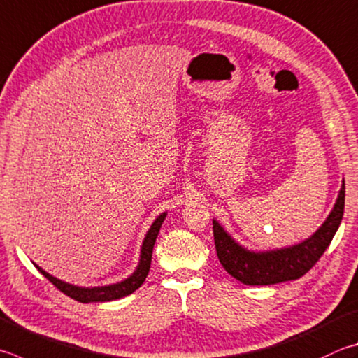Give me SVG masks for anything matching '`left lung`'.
<instances>
[{
    "instance_id": "8db88e82",
    "label": "left lung",
    "mask_w": 358,
    "mask_h": 358,
    "mask_svg": "<svg viewBox=\"0 0 358 358\" xmlns=\"http://www.w3.org/2000/svg\"><path fill=\"white\" fill-rule=\"evenodd\" d=\"M344 213V181L332 213L326 222L307 241L282 250L255 253L243 249L227 235L222 227L213 220L214 244L220 264L244 285L263 287L296 280L313 268L322 257L340 227Z\"/></svg>"
}]
</instances>
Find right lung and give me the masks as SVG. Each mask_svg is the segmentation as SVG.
I'll return each mask as SVG.
<instances>
[{
	"label": "right lung",
	"instance_id": "obj_1",
	"mask_svg": "<svg viewBox=\"0 0 358 358\" xmlns=\"http://www.w3.org/2000/svg\"><path fill=\"white\" fill-rule=\"evenodd\" d=\"M166 213H162L161 216L155 220L153 225L148 230L147 236L144 239V244H142V250H141V262L138 269L134 271V274L131 277H128L127 280H123L120 283L115 285H109V287H100V288H80V287H73V285L64 283L57 278L51 277L47 274L42 268H36L43 277H47L48 280L55 285V287L59 289L64 294L75 299L78 302L83 303H89V302H108V301H115V299L125 297L128 294H131L136 289H138L142 283L145 282V278L148 275V271H150V264H152V253H153V245L155 241H157V236L159 233V229L162 222H164Z\"/></svg>",
	"mask_w": 358,
	"mask_h": 358
}]
</instances>
